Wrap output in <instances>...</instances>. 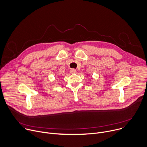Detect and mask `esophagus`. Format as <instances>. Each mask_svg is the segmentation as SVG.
<instances>
[{
  "instance_id": "34e87169",
  "label": "esophagus",
  "mask_w": 147,
  "mask_h": 147,
  "mask_svg": "<svg viewBox=\"0 0 147 147\" xmlns=\"http://www.w3.org/2000/svg\"><path fill=\"white\" fill-rule=\"evenodd\" d=\"M70 71V73H71V74H74V73H76V70H75L74 69H71Z\"/></svg>"
}]
</instances>
